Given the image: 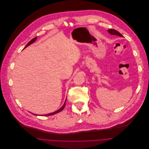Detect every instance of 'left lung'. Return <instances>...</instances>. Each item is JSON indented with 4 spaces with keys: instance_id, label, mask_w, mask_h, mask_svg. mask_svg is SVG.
Here are the masks:
<instances>
[{
    "instance_id": "left-lung-1",
    "label": "left lung",
    "mask_w": 149,
    "mask_h": 149,
    "mask_svg": "<svg viewBox=\"0 0 149 149\" xmlns=\"http://www.w3.org/2000/svg\"><path fill=\"white\" fill-rule=\"evenodd\" d=\"M107 32L112 35H117V36H120V37H123L119 32H118V31H117L116 30H114V29H109V30H107Z\"/></svg>"
}]
</instances>
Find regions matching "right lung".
Listing matches in <instances>:
<instances>
[{
    "mask_svg": "<svg viewBox=\"0 0 149 149\" xmlns=\"http://www.w3.org/2000/svg\"><path fill=\"white\" fill-rule=\"evenodd\" d=\"M37 39V37H35V38H33L32 40H31V41H30L27 45H26V46L24 47V48H26L27 46H29L30 45H31L32 43H33V42H35V41H36V40ZM66 100H65V103H64V104L63 105V106L61 107V108H60L58 110H56V111H54V112H53V113H49V114H45V116H51V115H53V114H56V113H58V112H60V111H62L63 110V109H64V107H65V104H66ZM35 114V115H36V114Z\"/></svg>",
    "mask_w": 149,
    "mask_h": 149,
    "instance_id": "right-lung-1",
    "label": "right lung"
}]
</instances>
